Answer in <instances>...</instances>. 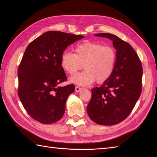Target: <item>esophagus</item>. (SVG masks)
<instances>
[{"label": "esophagus", "mask_w": 157, "mask_h": 157, "mask_svg": "<svg viewBox=\"0 0 157 157\" xmlns=\"http://www.w3.org/2000/svg\"><path fill=\"white\" fill-rule=\"evenodd\" d=\"M82 90V88H80V87H79V86H76L75 88V92H80V91Z\"/></svg>", "instance_id": "obj_1"}]
</instances>
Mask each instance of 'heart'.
<instances>
[{"instance_id": "obj_1", "label": "heart", "mask_w": 157, "mask_h": 157, "mask_svg": "<svg viewBox=\"0 0 157 157\" xmlns=\"http://www.w3.org/2000/svg\"><path fill=\"white\" fill-rule=\"evenodd\" d=\"M117 55L111 46L86 41L75 46L74 54L64 52L61 66L69 75H74L83 65L85 71L69 79L71 84L86 86L95 80L102 83L108 79L114 70Z\"/></svg>"}]
</instances>
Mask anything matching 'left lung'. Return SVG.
I'll use <instances>...</instances> for the list:
<instances>
[{
	"label": "left lung",
	"instance_id": "left-lung-1",
	"mask_svg": "<svg viewBox=\"0 0 157 157\" xmlns=\"http://www.w3.org/2000/svg\"><path fill=\"white\" fill-rule=\"evenodd\" d=\"M94 36L113 41L117 51L113 72L101 87L92 90L87 113L93 121L102 125L117 124L127 118L142 92V64L128 42L106 33Z\"/></svg>",
	"mask_w": 157,
	"mask_h": 157
}]
</instances>
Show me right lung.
Wrapping results in <instances>:
<instances>
[{"instance_id":"right-lung-1","label":"right lung","mask_w":157,"mask_h":157,"mask_svg":"<svg viewBox=\"0 0 157 157\" xmlns=\"http://www.w3.org/2000/svg\"><path fill=\"white\" fill-rule=\"evenodd\" d=\"M84 36L59 31L45 32L26 48L18 68V96L32 117L44 124L62 118L74 85L59 86L67 77L61 56L70 44Z\"/></svg>"}]
</instances>
